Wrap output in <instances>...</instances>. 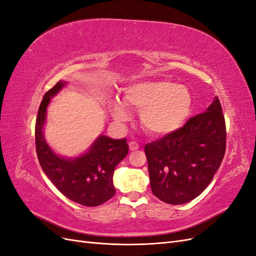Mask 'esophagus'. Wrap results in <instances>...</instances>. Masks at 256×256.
<instances>
[{
    "label": "esophagus",
    "mask_w": 256,
    "mask_h": 256,
    "mask_svg": "<svg viewBox=\"0 0 256 256\" xmlns=\"http://www.w3.org/2000/svg\"><path fill=\"white\" fill-rule=\"evenodd\" d=\"M128 147H130V152H135V150H137V149L140 148V145L136 142H128Z\"/></svg>",
    "instance_id": "esophagus-1"
}]
</instances>
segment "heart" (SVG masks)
<instances>
[{
    "instance_id": "heart-1",
    "label": "heart",
    "mask_w": 256,
    "mask_h": 256,
    "mask_svg": "<svg viewBox=\"0 0 256 256\" xmlns=\"http://www.w3.org/2000/svg\"><path fill=\"white\" fill-rule=\"evenodd\" d=\"M122 102L112 100L110 112L118 122L130 118L126 108L140 110L142 126L156 136L171 134L187 121L192 107L190 90L182 85L166 80L144 81L124 88Z\"/></svg>"
}]
</instances>
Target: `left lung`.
I'll return each instance as SVG.
<instances>
[{"label":"left lung","mask_w":256,"mask_h":256,"mask_svg":"<svg viewBox=\"0 0 256 256\" xmlns=\"http://www.w3.org/2000/svg\"><path fill=\"white\" fill-rule=\"evenodd\" d=\"M225 148V119L215 97L206 112L145 146L152 194L174 206L194 200L213 180Z\"/></svg>","instance_id":"1"}]
</instances>
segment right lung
<instances>
[{
    "label": "right lung",
    "mask_w": 256,
    "mask_h": 256,
    "mask_svg": "<svg viewBox=\"0 0 256 256\" xmlns=\"http://www.w3.org/2000/svg\"><path fill=\"white\" fill-rule=\"evenodd\" d=\"M67 82L60 81L44 95L36 122V146L44 173L64 196L85 206H97L112 198L114 168L128 152L126 138L112 140L100 135L86 152L74 158L58 156L44 138L43 128L52 97Z\"/></svg>",
    "instance_id": "1"
}]
</instances>
